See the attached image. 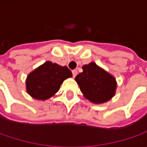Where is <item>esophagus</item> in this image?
<instances>
[{"label": "esophagus", "instance_id": "esophagus-1", "mask_svg": "<svg viewBox=\"0 0 147 147\" xmlns=\"http://www.w3.org/2000/svg\"><path fill=\"white\" fill-rule=\"evenodd\" d=\"M72 74H73V77L74 78V77L76 76L77 74H78V71H77L76 69H74V70L72 71Z\"/></svg>", "mask_w": 147, "mask_h": 147}]
</instances>
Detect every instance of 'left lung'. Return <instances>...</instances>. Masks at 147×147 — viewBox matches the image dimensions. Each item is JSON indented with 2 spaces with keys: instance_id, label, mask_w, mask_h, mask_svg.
Masks as SVG:
<instances>
[{
  "instance_id": "obj_1",
  "label": "left lung",
  "mask_w": 147,
  "mask_h": 147,
  "mask_svg": "<svg viewBox=\"0 0 147 147\" xmlns=\"http://www.w3.org/2000/svg\"><path fill=\"white\" fill-rule=\"evenodd\" d=\"M75 81L84 97L95 104H102L112 98L117 88L115 77L94 62L82 66Z\"/></svg>"
}]
</instances>
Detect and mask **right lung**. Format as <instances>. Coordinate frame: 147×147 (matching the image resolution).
I'll return each instance as SVG.
<instances>
[{"mask_svg": "<svg viewBox=\"0 0 147 147\" xmlns=\"http://www.w3.org/2000/svg\"><path fill=\"white\" fill-rule=\"evenodd\" d=\"M72 76V72L66 66L47 61L28 75L27 92L32 98L47 100L59 91L65 79Z\"/></svg>", "mask_w": 147, "mask_h": 147, "instance_id": "add662e5", "label": "right lung"}]
</instances>
